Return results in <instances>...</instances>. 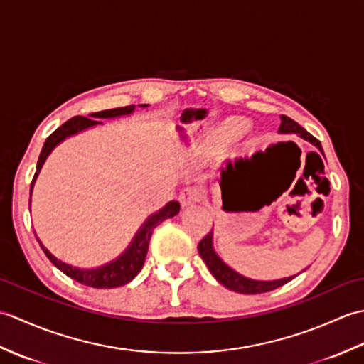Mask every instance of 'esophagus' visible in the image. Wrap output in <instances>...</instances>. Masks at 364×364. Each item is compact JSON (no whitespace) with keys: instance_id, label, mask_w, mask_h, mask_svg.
Wrapping results in <instances>:
<instances>
[{"instance_id":"1","label":"esophagus","mask_w":364,"mask_h":364,"mask_svg":"<svg viewBox=\"0 0 364 364\" xmlns=\"http://www.w3.org/2000/svg\"><path fill=\"white\" fill-rule=\"evenodd\" d=\"M202 196H203V191L200 188H189L180 194V203L183 208H188L191 205H196L197 202H200Z\"/></svg>"}]
</instances>
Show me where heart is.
<instances>
[{"label":"heart","instance_id":"obj_1","mask_svg":"<svg viewBox=\"0 0 364 364\" xmlns=\"http://www.w3.org/2000/svg\"><path fill=\"white\" fill-rule=\"evenodd\" d=\"M250 129V122L242 117H230L213 127L205 134L196 137L188 146L181 149V156L186 161H208L239 141Z\"/></svg>","mask_w":364,"mask_h":364}]
</instances>
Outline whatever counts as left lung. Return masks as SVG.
Masks as SVG:
<instances>
[{
    "label": "left lung",
    "instance_id": "left-lung-1",
    "mask_svg": "<svg viewBox=\"0 0 364 364\" xmlns=\"http://www.w3.org/2000/svg\"><path fill=\"white\" fill-rule=\"evenodd\" d=\"M280 120H282V123H280V128H278V133L280 134H297L299 137L304 139V141L314 145L316 149H318L323 154L322 145L318 139L301 128L297 122H294L292 119L286 117V115H280ZM198 253H200V257H202V259L205 261L208 269H210V272L213 274L215 280L225 286V288L235 291V292H239V294H261V292L274 291L288 282H291L292 278H296L299 275L297 274V275H291L286 278H278V280H266L264 282V280H253V278H249V277L236 272L235 269H231L227 262L223 261L218 253H215L214 245H213V230H211V233H208L202 239V241H200Z\"/></svg>",
    "mask_w": 364,
    "mask_h": 364
}]
</instances>
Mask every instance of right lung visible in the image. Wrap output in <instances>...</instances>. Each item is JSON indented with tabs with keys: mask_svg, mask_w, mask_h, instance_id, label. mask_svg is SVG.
Listing matches in <instances>:
<instances>
[{
	"mask_svg": "<svg viewBox=\"0 0 364 364\" xmlns=\"http://www.w3.org/2000/svg\"><path fill=\"white\" fill-rule=\"evenodd\" d=\"M137 106L142 107V109L144 107H149V105H137ZM134 111H136L134 105L125 106V107H115V109H106V111L89 114V117L76 115V117L67 120L64 125H60L53 134L46 137V141L43 144L41 156H38V161H37L36 175L33 178V183H31V194H33L34 183L37 180L38 173H41L42 166L45 164L46 158L50 156V153L56 149L60 142H64L67 137H72L75 134L81 133L84 129L97 127V125H103V122L100 120L123 117V115H131ZM95 118L97 119V121L95 120ZM178 213H180V203L175 202V200L168 202L166 206H162L159 211L153 213L151 215L146 218V220L142 223L141 228L137 230L133 241L129 242L125 252L120 253L115 259L94 269H81V267H75L72 264H67V262L54 257V255L41 242V239L37 237V241L41 244L42 250L45 252V255L48 257V259L53 262V264L56 266L60 272H64L67 277L73 278L75 282L90 286V288H97V289L119 288V286L129 283L139 272H141V269L145 262L146 252H149V244L153 235V230L166 219L175 218Z\"/></svg>",
	"mask_w": 364,
	"mask_h": 364,
	"instance_id": "obj_1",
	"label": "right lung"
}]
</instances>
